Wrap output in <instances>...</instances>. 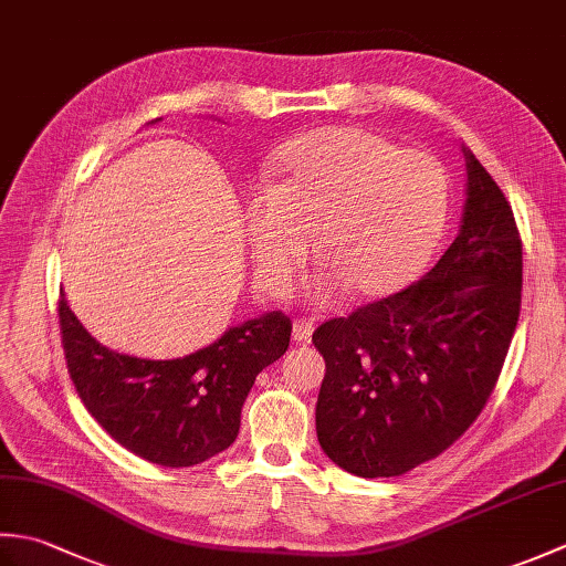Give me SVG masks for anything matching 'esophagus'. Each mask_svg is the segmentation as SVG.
<instances>
[{
    "label": "esophagus",
    "instance_id": "obj_1",
    "mask_svg": "<svg viewBox=\"0 0 566 566\" xmlns=\"http://www.w3.org/2000/svg\"><path fill=\"white\" fill-rule=\"evenodd\" d=\"M292 335H294V340H296L298 345H306V343H311V335H314V323H308V321H296V323H294V328H292Z\"/></svg>",
    "mask_w": 566,
    "mask_h": 566
}]
</instances>
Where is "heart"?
<instances>
[{
  "instance_id": "obj_1",
  "label": "heart",
  "mask_w": 566,
  "mask_h": 566,
  "mask_svg": "<svg viewBox=\"0 0 566 566\" xmlns=\"http://www.w3.org/2000/svg\"><path fill=\"white\" fill-rule=\"evenodd\" d=\"M450 209L444 167L363 128L335 126L276 150L270 185L248 199V231L264 286L282 292L306 260L328 274L323 298L343 286L363 298L399 292L423 270Z\"/></svg>"
}]
</instances>
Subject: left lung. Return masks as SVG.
I'll return each mask as SVG.
<instances>
[{"label":"left lung","instance_id":"left-lung-1","mask_svg":"<svg viewBox=\"0 0 566 566\" xmlns=\"http://www.w3.org/2000/svg\"><path fill=\"white\" fill-rule=\"evenodd\" d=\"M462 150V226L436 268L314 333L326 359L318 442L355 476L406 474L464 436L496 387L518 326V226L484 165Z\"/></svg>","mask_w":566,"mask_h":566}]
</instances>
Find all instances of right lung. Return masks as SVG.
I'll return each instance as SVG.
<instances>
[{
    "label": "right lung",
    "instance_id": "add662e5",
    "mask_svg": "<svg viewBox=\"0 0 566 566\" xmlns=\"http://www.w3.org/2000/svg\"><path fill=\"white\" fill-rule=\"evenodd\" d=\"M57 314L67 371L84 408L128 452L172 469L231 448L255 377L286 353L292 335V321L270 311L187 357L140 359L94 340L65 296Z\"/></svg>",
    "mask_w": 566,
    "mask_h": 566
}]
</instances>
